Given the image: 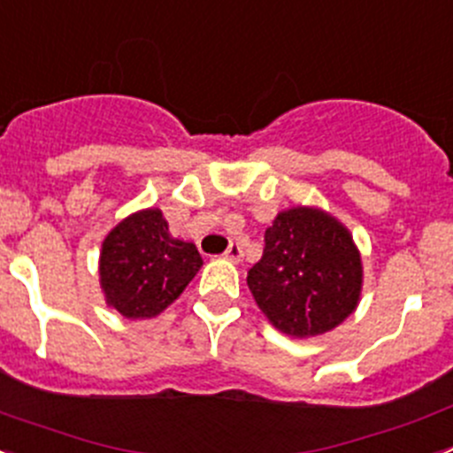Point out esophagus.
<instances>
[{
	"label": "esophagus",
	"mask_w": 453,
	"mask_h": 453,
	"mask_svg": "<svg viewBox=\"0 0 453 453\" xmlns=\"http://www.w3.org/2000/svg\"><path fill=\"white\" fill-rule=\"evenodd\" d=\"M224 258L231 263H240V258H242V247H240L238 242H231V245L226 247V251H224Z\"/></svg>",
	"instance_id": "obj_1"
}]
</instances>
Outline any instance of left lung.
Returning a JSON list of instances; mask_svg holds the SVG:
<instances>
[{
	"label": "left lung",
	"instance_id": "left-lung-1",
	"mask_svg": "<svg viewBox=\"0 0 453 453\" xmlns=\"http://www.w3.org/2000/svg\"><path fill=\"white\" fill-rule=\"evenodd\" d=\"M247 286L267 322L290 338H315L361 302L363 261L345 224L318 206H292L265 231Z\"/></svg>",
	"mask_w": 453,
	"mask_h": 453
}]
</instances>
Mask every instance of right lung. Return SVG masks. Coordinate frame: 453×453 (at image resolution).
Returning a JSON list of instances; mask_svg holds the SVG:
<instances>
[{"label": "right lung", "instance_id": "add662e5", "mask_svg": "<svg viewBox=\"0 0 453 453\" xmlns=\"http://www.w3.org/2000/svg\"><path fill=\"white\" fill-rule=\"evenodd\" d=\"M202 265L195 242L170 234L161 208H142L104 238L99 286L122 318L151 319L179 299Z\"/></svg>", "mask_w": 453, "mask_h": 453}]
</instances>
